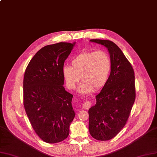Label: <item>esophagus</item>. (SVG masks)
<instances>
[{"label": "esophagus", "mask_w": 157, "mask_h": 157, "mask_svg": "<svg viewBox=\"0 0 157 157\" xmlns=\"http://www.w3.org/2000/svg\"><path fill=\"white\" fill-rule=\"evenodd\" d=\"M90 105H91V103H90V102H89V101H85V102L83 103L82 107L85 109H88L90 108Z\"/></svg>", "instance_id": "obj_1"}]
</instances>
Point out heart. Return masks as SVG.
I'll return each instance as SVG.
<instances>
[{"label":"heart","mask_w":157,"mask_h":157,"mask_svg":"<svg viewBox=\"0 0 157 157\" xmlns=\"http://www.w3.org/2000/svg\"><path fill=\"white\" fill-rule=\"evenodd\" d=\"M112 60L104 51L84 52L74 57L71 67L64 66L63 75L69 89H74L80 79L78 93L85 94L104 87L112 71Z\"/></svg>","instance_id":"obj_1"}]
</instances>
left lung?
Returning a JSON list of instances; mask_svg holds the SVG:
<instances>
[{"label":"left lung","instance_id":"8db88e82","mask_svg":"<svg viewBox=\"0 0 157 157\" xmlns=\"http://www.w3.org/2000/svg\"><path fill=\"white\" fill-rule=\"evenodd\" d=\"M108 49L112 71L107 83L96 96L89 109V130L94 139L106 141L117 135L126 123L136 98L135 77L132 65L113 42L90 40Z\"/></svg>","mask_w":157,"mask_h":157}]
</instances>
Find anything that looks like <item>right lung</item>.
Returning <instances> with one entry per match:
<instances>
[{"label":"right lung","instance_id":"right-lung-1","mask_svg":"<svg viewBox=\"0 0 157 157\" xmlns=\"http://www.w3.org/2000/svg\"><path fill=\"white\" fill-rule=\"evenodd\" d=\"M75 42L48 45L34 55L25 70L23 104L35 132L48 144L67 138L75 117L73 95L63 87L64 63Z\"/></svg>","mask_w":157,"mask_h":157}]
</instances>
